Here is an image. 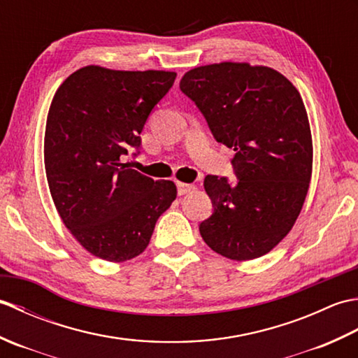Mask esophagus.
<instances>
[{
	"label": "esophagus",
	"instance_id": "obj_1",
	"mask_svg": "<svg viewBox=\"0 0 358 358\" xmlns=\"http://www.w3.org/2000/svg\"><path fill=\"white\" fill-rule=\"evenodd\" d=\"M195 189V186L194 185H187V183H177V192H178V195H186V194H189V192H192Z\"/></svg>",
	"mask_w": 358,
	"mask_h": 358
}]
</instances>
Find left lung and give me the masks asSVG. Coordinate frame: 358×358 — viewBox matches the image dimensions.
Wrapping results in <instances>:
<instances>
[{
  "mask_svg": "<svg viewBox=\"0 0 358 358\" xmlns=\"http://www.w3.org/2000/svg\"><path fill=\"white\" fill-rule=\"evenodd\" d=\"M180 89L218 143L235 150V183L208 175L214 212L200 223L206 245L231 260H252L292 229L313 173V138L299 90L280 72L220 63L185 73Z\"/></svg>",
  "mask_w": 358,
  "mask_h": 358,
  "instance_id": "obj_1",
  "label": "left lung"
}]
</instances>
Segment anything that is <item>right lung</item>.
Masks as SVG:
<instances>
[{
  "label": "right lung",
  "instance_id": "1",
  "mask_svg": "<svg viewBox=\"0 0 358 358\" xmlns=\"http://www.w3.org/2000/svg\"><path fill=\"white\" fill-rule=\"evenodd\" d=\"M175 77L86 66L52 100L44 134L52 199L80 245L103 260L140 255L177 196L173 181H154L123 163L129 149L140 152L143 127Z\"/></svg>",
  "mask_w": 358,
  "mask_h": 358
}]
</instances>
